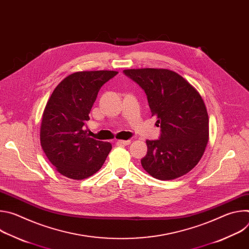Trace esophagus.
I'll return each mask as SVG.
<instances>
[{
	"instance_id": "obj_1",
	"label": "esophagus",
	"mask_w": 249,
	"mask_h": 249,
	"mask_svg": "<svg viewBox=\"0 0 249 249\" xmlns=\"http://www.w3.org/2000/svg\"><path fill=\"white\" fill-rule=\"evenodd\" d=\"M130 143H131L130 140H118V141H117V144H118V145H123V146L129 145Z\"/></svg>"
}]
</instances>
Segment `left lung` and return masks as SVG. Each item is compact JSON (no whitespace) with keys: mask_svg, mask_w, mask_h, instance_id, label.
I'll list each match as a JSON object with an SVG mask.
<instances>
[{"mask_svg":"<svg viewBox=\"0 0 249 249\" xmlns=\"http://www.w3.org/2000/svg\"><path fill=\"white\" fill-rule=\"evenodd\" d=\"M123 73L147 94L152 116L160 126L159 140H147L143 168L160 180L188 173L201 160L209 140L205 103L184 78L167 69H130Z\"/></svg>","mask_w":249,"mask_h":249,"instance_id":"obj_1","label":"left lung"}]
</instances>
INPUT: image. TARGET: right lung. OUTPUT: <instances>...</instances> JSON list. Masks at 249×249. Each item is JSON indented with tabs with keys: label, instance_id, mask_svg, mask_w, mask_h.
I'll return each mask as SVG.
<instances>
[{
	"label": "right lung",
	"instance_id": "right-lung-1",
	"mask_svg": "<svg viewBox=\"0 0 249 249\" xmlns=\"http://www.w3.org/2000/svg\"><path fill=\"white\" fill-rule=\"evenodd\" d=\"M116 71H84L66 77L52 92L42 115L40 143L62 175L82 180L100 169L112 146L84 129L100 88Z\"/></svg>",
	"mask_w": 249,
	"mask_h": 249
}]
</instances>
